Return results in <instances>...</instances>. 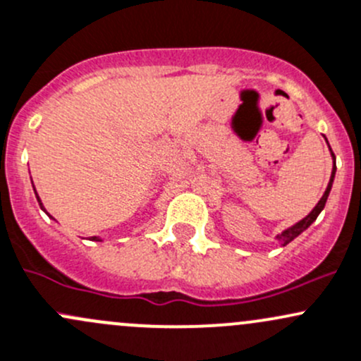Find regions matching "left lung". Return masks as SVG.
<instances>
[{"label": "left lung", "instance_id": "obj_1", "mask_svg": "<svg viewBox=\"0 0 361 361\" xmlns=\"http://www.w3.org/2000/svg\"><path fill=\"white\" fill-rule=\"evenodd\" d=\"M332 157H334V154H332ZM334 176H336V161H334V169H332V176H331V181H329V187H327V190H325V193H324V197H322L320 200H318V204L317 206H314V209L310 212L308 216H306L305 219H301V221L299 223H295L294 226H290V228H287L286 231H283L282 235H279V240L282 242L283 245H287L289 244L290 240H294L295 237H298L299 233H302V231H305L306 228H308V226L311 225V223L314 221V219L318 218V214H320L322 212V209H324L325 207V202H327V199H329V193H331V188H332V181H334Z\"/></svg>", "mask_w": 361, "mask_h": 361}]
</instances>
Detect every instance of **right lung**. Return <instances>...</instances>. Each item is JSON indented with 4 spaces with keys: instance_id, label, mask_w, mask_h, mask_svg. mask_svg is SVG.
<instances>
[{
    "instance_id": "1",
    "label": "right lung",
    "mask_w": 361,
    "mask_h": 361,
    "mask_svg": "<svg viewBox=\"0 0 361 361\" xmlns=\"http://www.w3.org/2000/svg\"><path fill=\"white\" fill-rule=\"evenodd\" d=\"M34 192H36V190H34ZM36 197H37V193H36ZM37 202H39L41 209H44V207H43V204H41V200H39V197H37ZM91 238H93V240H98V238H97V237H91Z\"/></svg>"
}]
</instances>
